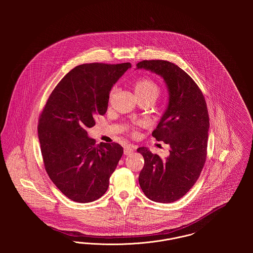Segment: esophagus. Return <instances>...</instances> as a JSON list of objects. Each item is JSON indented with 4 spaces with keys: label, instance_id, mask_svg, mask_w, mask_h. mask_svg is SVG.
Masks as SVG:
<instances>
[{
    "label": "esophagus",
    "instance_id": "obj_1",
    "mask_svg": "<svg viewBox=\"0 0 253 253\" xmlns=\"http://www.w3.org/2000/svg\"><path fill=\"white\" fill-rule=\"evenodd\" d=\"M132 153H133V147H132L131 145H127V146L124 148V155H125V156L132 155Z\"/></svg>",
    "mask_w": 253,
    "mask_h": 253
}]
</instances>
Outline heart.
<instances>
[{
    "instance_id": "b5f03b06",
    "label": "heart",
    "mask_w": 253,
    "mask_h": 253,
    "mask_svg": "<svg viewBox=\"0 0 253 253\" xmlns=\"http://www.w3.org/2000/svg\"><path fill=\"white\" fill-rule=\"evenodd\" d=\"M133 91L137 98H143V97H154L157 98L159 94V88L157 84L147 78L138 79L133 83ZM114 90L111 92V96L113 95Z\"/></svg>"
}]
</instances>
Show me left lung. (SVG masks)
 <instances>
[{
  "label": "left lung",
  "mask_w": 253,
  "mask_h": 253,
  "mask_svg": "<svg viewBox=\"0 0 253 253\" xmlns=\"http://www.w3.org/2000/svg\"><path fill=\"white\" fill-rule=\"evenodd\" d=\"M136 68L162 77L169 92L168 106L152 134L169 145V155L161 158L138 148L144 158L139 185L155 202H174L191 190L204 167L210 128L206 100L193 79L172 62L142 60Z\"/></svg>",
  "instance_id": "obj_1"
}]
</instances>
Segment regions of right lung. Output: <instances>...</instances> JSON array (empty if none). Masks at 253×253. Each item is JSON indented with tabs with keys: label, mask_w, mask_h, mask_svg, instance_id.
Instances as JSON below:
<instances>
[{
	"label": "right lung",
	"mask_w": 253,
	"mask_h": 253,
	"mask_svg": "<svg viewBox=\"0 0 253 253\" xmlns=\"http://www.w3.org/2000/svg\"><path fill=\"white\" fill-rule=\"evenodd\" d=\"M129 68L130 62L75 67L55 87L40 116L38 135L45 170L75 202H92L106 193L122 157L121 145H96L86 130L106 113L112 87Z\"/></svg>",
	"instance_id": "obj_1"
}]
</instances>
